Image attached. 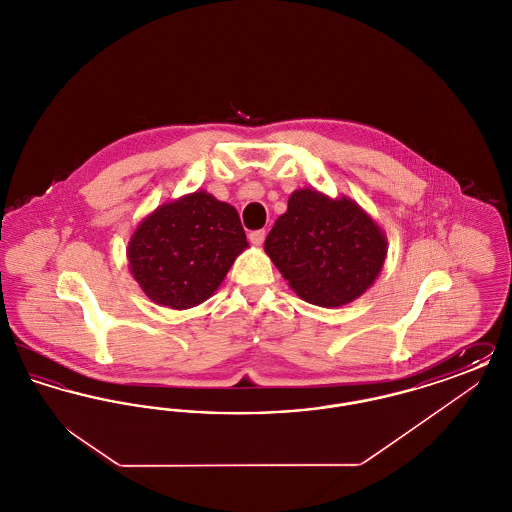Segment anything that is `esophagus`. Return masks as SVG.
<instances>
[{"instance_id":"34e87169","label":"esophagus","mask_w":512,"mask_h":512,"mask_svg":"<svg viewBox=\"0 0 512 512\" xmlns=\"http://www.w3.org/2000/svg\"><path fill=\"white\" fill-rule=\"evenodd\" d=\"M265 230H253V232H249V242L253 245H261L265 242Z\"/></svg>"}]
</instances>
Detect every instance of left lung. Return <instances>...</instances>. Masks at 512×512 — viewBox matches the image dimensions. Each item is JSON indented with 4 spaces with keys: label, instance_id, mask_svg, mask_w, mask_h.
<instances>
[{
    "label": "left lung",
    "instance_id": "obj_1",
    "mask_svg": "<svg viewBox=\"0 0 512 512\" xmlns=\"http://www.w3.org/2000/svg\"><path fill=\"white\" fill-rule=\"evenodd\" d=\"M270 261L307 303L341 307L361 297L384 267L388 240L353 199L295 190L265 242Z\"/></svg>",
    "mask_w": 512,
    "mask_h": 512
}]
</instances>
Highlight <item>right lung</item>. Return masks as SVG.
Returning a JSON list of instances; mask_svg holds the SVG:
<instances>
[{
    "mask_svg": "<svg viewBox=\"0 0 512 512\" xmlns=\"http://www.w3.org/2000/svg\"><path fill=\"white\" fill-rule=\"evenodd\" d=\"M247 244L238 211L203 190L157 207L128 242V267L147 297L190 309L217 292Z\"/></svg>",
    "mask_w": 512,
    "mask_h": 512,
    "instance_id": "add662e5",
    "label": "right lung"
}]
</instances>
